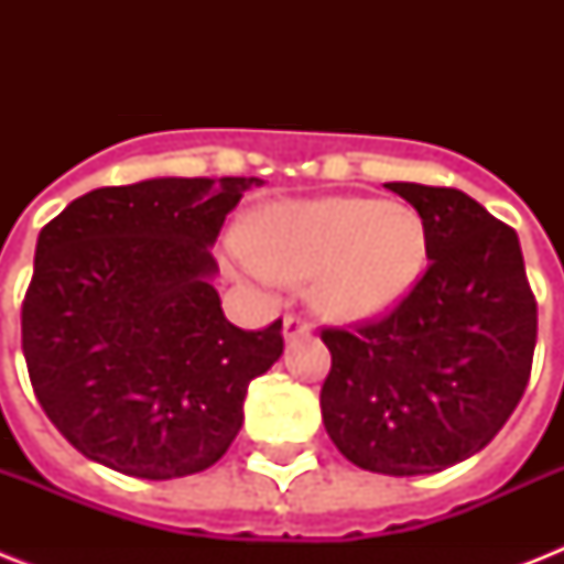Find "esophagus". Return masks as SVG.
Returning a JSON list of instances; mask_svg holds the SVG:
<instances>
[{
  "label": "esophagus",
  "instance_id": "obj_1",
  "mask_svg": "<svg viewBox=\"0 0 564 564\" xmlns=\"http://www.w3.org/2000/svg\"><path fill=\"white\" fill-rule=\"evenodd\" d=\"M304 334H310V318L295 316V313H290V316L283 318V339H295V336Z\"/></svg>",
  "mask_w": 564,
  "mask_h": 564
}]
</instances>
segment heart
Segmentation results:
<instances>
[{
  "mask_svg": "<svg viewBox=\"0 0 564 564\" xmlns=\"http://www.w3.org/2000/svg\"><path fill=\"white\" fill-rule=\"evenodd\" d=\"M248 269L281 281H310L316 307L362 322L392 310L415 286L427 260V230L406 204L377 198H318L265 207L254 219Z\"/></svg>",
  "mask_w": 564,
  "mask_h": 564,
  "instance_id": "1",
  "label": "heart"
}]
</instances>
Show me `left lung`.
Segmentation results:
<instances>
[{
  "label": "left lung",
  "instance_id": "1",
  "mask_svg": "<svg viewBox=\"0 0 564 564\" xmlns=\"http://www.w3.org/2000/svg\"><path fill=\"white\" fill-rule=\"evenodd\" d=\"M419 210L427 272L392 313L322 327V419L339 454L389 477L442 471L498 436L530 380L539 310L518 234L454 187L386 184Z\"/></svg>",
  "mask_w": 564,
  "mask_h": 564
}]
</instances>
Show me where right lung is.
<instances>
[{
	"label": "right lung",
	"mask_w": 564,
	"mask_h": 564,
	"mask_svg": "<svg viewBox=\"0 0 564 564\" xmlns=\"http://www.w3.org/2000/svg\"><path fill=\"white\" fill-rule=\"evenodd\" d=\"M260 178L101 187L40 230L22 354L40 406L87 459L143 480L219 463L248 383L283 354V322L221 313L210 246Z\"/></svg>",
	"instance_id": "add662e5"
}]
</instances>
